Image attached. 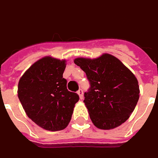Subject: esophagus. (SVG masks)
Here are the masks:
<instances>
[{"mask_svg": "<svg viewBox=\"0 0 158 158\" xmlns=\"http://www.w3.org/2000/svg\"><path fill=\"white\" fill-rule=\"evenodd\" d=\"M77 93H78V95H79V97H80V99H82L83 98V89H79L78 91H77Z\"/></svg>", "mask_w": 158, "mask_h": 158, "instance_id": "34e87169", "label": "esophagus"}]
</instances>
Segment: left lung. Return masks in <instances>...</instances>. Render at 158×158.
Masks as SVG:
<instances>
[{
	"mask_svg": "<svg viewBox=\"0 0 158 158\" xmlns=\"http://www.w3.org/2000/svg\"><path fill=\"white\" fill-rule=\"evenodd\" d=\"M75 63L85 72L90 83L83 102L93 124L99 129L109 130L125 122L139 97L135 75L109 54L95 59L78 58Z\"/></svg>",
	"mask_w": 158,
	"mask_h": 158,
	"instance_id": "obj_1",
	"label": "left lung"
}]
</instances>
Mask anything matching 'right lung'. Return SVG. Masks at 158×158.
I'll use <instances>...</instances> for the list:
<instances>
[{
    "mask_svg": "<svg viewBox=\"0 0 158 158\" xmlns=\"http://www.w3.org/2000/svg\"><path fill=\"white\" fill-rule=\"evenodd\" d=\"M66 60L45 57L20 78L18 95L27 116L48 131L65 129L71 120L77 93L69 91L63 77Z\"/></svg>",
    "mask_w": 158,
    "mask_h": 158,
    "instance_id": "right-lung-1",
    "label": "right lung"
}]
</instances>
